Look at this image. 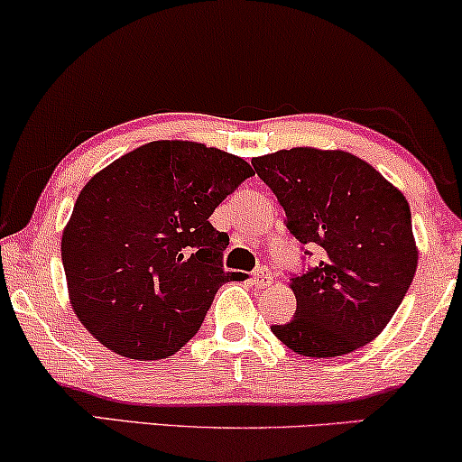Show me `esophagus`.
I'll return each instance as SVG.
<instances>
[{
  "label": "esophagus",
  "mask_w": 462,
  "mask_h": 462,
  "mask_svg": "<svg viewBox=\"0 0 462 462\" xmlns=\"http://www.w3.org/2000/svg\"><path fill=\"white\" fill-rule=\"evenodd\" d=\"M252 282L256 283L258 288H267L271 282H273V273L267 267H258L254 273H252Z\"/></svg>",
  "instance_id": "obj_1"
}]
</instances>
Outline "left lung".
<instances>
[{
  "label": "left lung",
  "mask_w": 462,
  "mask_h": 462,
  "mask_svg": "<svg viewBox=\"0 0 462 462\" xmlns=\"http://www.w3.org/2000/svg\"><path fill=\"white\" fill-rule=\"evenodd\" d=\"M254 172L318 264L290 275L296 313L271 330L305 357H338L374 340L416 273L412 214L370 163L345 151L296 147L254 157ZM313 252L305 251L302 263Z\"/></svg>",
  "instance_id": "left-lung-1"
}]
</instances>
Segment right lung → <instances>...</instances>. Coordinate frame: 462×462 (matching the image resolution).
I'll return each mask as SVG.
<instances>
[{"instance_id":"add662e5","label":"right lung","mask_w":462,"mask_h":462,"mask_svg":"<svg viewBox=\"0 0 462 462\" xmlns=\"http://www.w3.org/2000/svg\"><path fill=\"white\" fill-rule=\"evenodd\" d=\"M254 174L242 157L187 141H155L119 157L81 189L62 233V267L81 324L130 359L174 356L195 337L229 236L212 212Z\"/></svg>"}]
</instances>
